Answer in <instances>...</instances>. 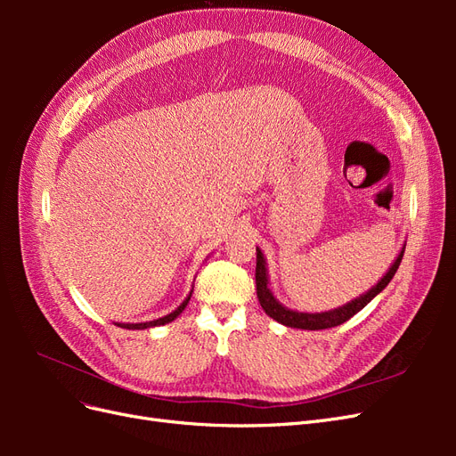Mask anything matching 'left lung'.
<instances>
[{
  "instance_id": "obj_1",
  "label": "left lung",
  "mask_w": 456,
  "mask_h": 456,
  "mask_svg": "<svg viewBox=\"0 0 456 456\" xmlns=\"http://www.w3.org/2000/svg\"><path fill=\"white\" fill-rule=\"evenodd\" d=\"M405 253V247L402 249V253L397 255V258L394 260V265L390 266V270L386 272L384 278L372 287L365 295H362L360 298H354L348 305H344L340 308L329 310V312H320V314H306V312H295L289 310L283 305H280L275 297L272 295L270 287H268V270H266V260L265 255L256 247V270H255V280H256V297L262 310H265L272 320H275L281 325L287 327H295V329H306V330H317V329H329V327H337L344 322H348L352 315H355L360 310H363L369 302L375 298L382 289L388 285L394 278V273L399 268V262H402Z\"/></svg>"
}]
</instances>
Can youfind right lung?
Listing matches in <instances>:
<instances>
[{"label":"right lung","instance_id":"add662e5","mask_svg":"<svg viewBox=\"0 0 456 456\" xmlns=\"http://www.w3.org/2000/svg\"><path fill=\"white\" fill-rule=\"evenodd\" d=\"M190 297H191V291H190V295L186 297V300L183 302L181 306H178L175 312H171V314H167V315L159 317V320H154V322H146V323H116V325H118V327H123V329H148V327H158V325H165V323L173 322L176 315H181V314H183V310H184V308H186V305H188Z\"/></svg>","mask_w":456,"mask_h":456}]
</instances>
